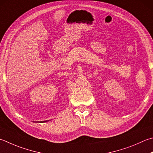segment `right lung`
<instances>
[{
    "label": "right lung",
    "mask_w": 153,
    "mask_h": 153,
    "mask_svg": "<svg viewBox=\"0 0 153 153\" xmlns=\"http://www.w3.org/2000/svg\"><path fill=\"white\" fill-rule=\"evenodd\" d=\"M49 121V120H48ZM45 122H48V120H45V121H41V123H45Z\"/></svg>",
    "instance_id": "obj_1"
}]
</instances>
